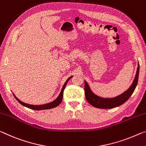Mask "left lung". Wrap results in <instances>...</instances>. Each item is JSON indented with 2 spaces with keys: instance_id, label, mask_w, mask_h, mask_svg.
<instances>
[{
  "instance_id": "left-lung-1",
  "label": "left lung",
  "mask_w": 146,
  "mask_h": 146,
  "mask_svg": "<svg viewBox=\"0 0 146 146\" xmlns=\"http://www.w3.org/2000/svg\"><path fill=\"white\" fill-rule=\"evenodd\" d=\"M139 63L137 68V71L135 75V78L134 79L133 83L129 88L121 94L119 96L115 97L113 98H103L99 97L97 95L94 94L92 92L90 86L88 84L86 81L84 80V92L86 100L90 105L94 107L98 108H104V109H108V108H112L117 107V106L121 105L122 104L125 103L130 98L131 96L135 91V90L137 85L138 80V76H139Z\"/></svg>"
}]
</instances>
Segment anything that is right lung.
Wrapping results in <instances>:
<instances>
[{
	"instance_id": "obj_1",
	"label": "right lung",
	"mask_w": 146,
	"mask_h": 146,
	"mask_svg": "<svg viewBox=\"0 0 146 146\" xmlns=\"http://www.w3.org/2000/svg\"><path fill=\"white\" fill-rule=\"evenodd\" d=\"M73 76H71L69 78H68V80H66V82H65V84L63 86V88H62V89L60 92V94H59V96L58 98L55 99L54 101H53L51 103H47V104H45V105H29V104H27V103H23L21 101H20L19 99H17L16 97L15 96V95L13 94V96H14L15 98L17 99L18 101V102H19L20 104H21L22 105L26 106V107L29 108H31V109H33V110H46V109H50V108H55L57 106H58L61 103L62 101V99H63V94H64V90L65 89V88L66 86V84L69 81V80L70 79V78L72 77Z\"/></svg>"
}]
</instances>
